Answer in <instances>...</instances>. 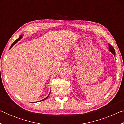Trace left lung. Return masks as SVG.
Returning a JSON list of instances; mask_svg holds the SVG:
<instances>
[{
	"instance_id": "1",
	"label": "left lung",
	"mask_w": 124,
	"mask_h": 124,
	"mask_svg": "<svg viewBox=\"0 0 124 124\" xmlns=\"http://www.w3.org/2000/svg\"><path fill=\"white\" fill-rule=\"evenodd\" d=\"M109 51L110 52H112V53L114 54V56L115 55V52L114 48H113L112 46L110 44H109Z\"/></svg>"
}]
</instances>
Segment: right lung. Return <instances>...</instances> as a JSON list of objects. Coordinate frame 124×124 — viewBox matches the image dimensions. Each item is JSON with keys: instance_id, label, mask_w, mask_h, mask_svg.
<instances>
[{"instance_id": "obj_1", "label": "right lung", "mask_w": 124, "mask_h": 124, "mask_svg": "<svg viewBox=\"0 0 124 124\" xmlns=\"http://www.w3.org/2000/svg\"><path fill=\"white\" fill-rule=\"evenodd\" d=\"M23 35H20V37H19V38H18L17 39V40H15V41L14 42V43L12 44V45H11V46H10V49H11V48H12V46H14V45L15 44H16L17 43V42H18V41H20V40H21V38H22L23 37ZM50 92H51V91H50ZM50 93H49V95H48V96H47V97H46V98H44V99H43V100H40V101H40V102H41V101H44V100H46V99H47V98H48V97H49V95H50ZM39 101H38V102H39Z\"/></svg>"}]
</instances>
